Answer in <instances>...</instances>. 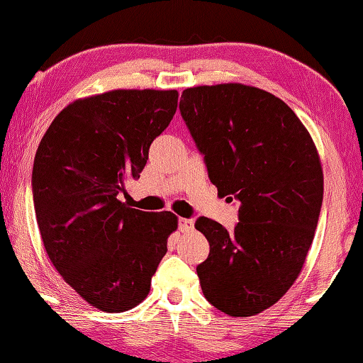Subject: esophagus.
I'll use <instances>...</instances> for the list:
<instances>
[{
	"label": "esophagus",
	"mask_w": 363,
	"mask_h": 363,
	"mask_svg": "<svg viewBox=\"0 0 363 363\" xmlns=\"http://www.w3.org/2000/svg\"><path fill=\"white\" fill-rule=\"evenodd\" d=\"M178 228H180L182 233H191L194 229V223L191 219H186V218H182L178 220Z\"/></svg>",
	"instance_id": "1"
}]
</instances>
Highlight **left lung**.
I'll return each instance as SVG.
<instances>
[{"instance_id":"left-lung-1","label":"left lung","mask_w":363,"mask_h":363,"mask_svg":"<svg viewBox=\"0 0 363 363\" xmlns=\"http://www.w3.org/2000/svg\"><path fill=\"white\" fill-rule=\"evenodd\" d=\"M180 111L218 194L240 201L233 230L199 218L209 242L196 267L204 296L233 318L255 316L303 270L323 204L324 177L308 129L285 101L260 88H186Z\"/></svg>"}]
</instances>
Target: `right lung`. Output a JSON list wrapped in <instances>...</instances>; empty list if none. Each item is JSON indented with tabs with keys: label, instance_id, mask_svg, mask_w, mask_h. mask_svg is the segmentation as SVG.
Masks as SVG:
<instances>
[{
	"label": "right lung",
	"instance_id": "right-lung-1",
	"mask_svg": "<svg viewBox=\"0 0 363 363\" xmlns=\"http://www.w3.org/2000/svg\"><path fill=\"white\" fill-rule=\"evenodd\" d=\"M177 106V90L149 88L75 99L35 152L34 209L47 255L65 283L101 311L123 313L144 301L178 228L170 211L145 213L121 201Z\"/></svg>",
	"mask_w": 363,
	"mask_h": 363
}]
</instances>
